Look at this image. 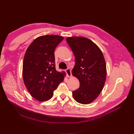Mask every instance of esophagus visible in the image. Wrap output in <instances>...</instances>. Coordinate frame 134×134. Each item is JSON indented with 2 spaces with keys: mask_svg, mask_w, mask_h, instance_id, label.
I'll use <instances>...</instances> for the list:
<instances>
[{
  "mask_svg": "<svg viewBox=\"0 0 134 134\" xmlns=\"http://www.w3.org/2000/svg\"><path fill=\"white\" fill-rule=\"evenodd\" d=\"M65 72L67 73V75L68 77H71L72 76V74H71V70L70 69H67L66 70H65Z\"/></svg>",
  "mask_w": 134,
  "mask_h": 134,
  "instance_id": "obj_1",
  "label": "esophagus"
}]
</instances>
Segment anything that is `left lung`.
<instances>
[{
    "mask_svg": "<svg viewBox=\"0 0 134 134\" xmlns=\"http://www.w3.org/2000/svg\"><path fill=\"white\" fill-rule=\"evenodd\" d=\"M66 41L75 58L72 74L80 83L78 89L72 92L73 97L79 103L89 104L99 96L106 80L103 53L97 45L86 37H71Z\"/></svg>",
    "mask_w": 134,
    "mask_h": 134,
    "instance_id": "1",
    "label": "left lung"
}]
</instances>
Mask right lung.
<instances>
[{"instance_id":"obj_1","label":"right lung","mask_w":134,"mask_h":134,"mask_svg":"<svg viewBox=\"0 0 134 134\" xmlns=\"http://www.w3.org/2000/svg\"><path fill=\"white\" fill-rule=\"evenodd\" d=\"M64 38L45 35L34 40L26 51L22 75L24 83L33 98L40 101L52 97L53 91L64 80V72L57 71L55 52Z\"/></svg>"}]
</instances>
